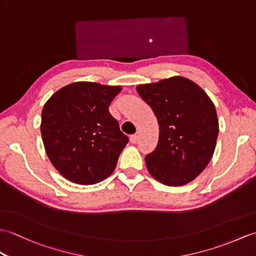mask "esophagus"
<instances>
[{"mask_svg":"<svg viewBox=\"0 0 256 256\" xmlns=\"http://www.w3.org/2000/svg\"><path fill=\"white\" fill-rule=\"evenodd\" d=\"M130 140H131V142L133 144H135L138 140V133H135L133 135H131V138H130Z\"/></svg>","mask_w":256,"mask_h":256,"instance_id":"esophagus-1","label":"esophagus"}]
</instances>
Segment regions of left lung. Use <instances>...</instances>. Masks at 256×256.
Instances as JSON below:
<instances>
[{"label":"left lung","instance_id":"8db88e82","mask_svg":"<svg viewBox=\"0 0 256 256\" xmlns=\"http://www.w3.org/2000/svg\"><path fill=\"white\" fill-rule=\"evenodd\" d=\"M160 125L156 148L145 156L150 174L168 186H182L202 172L219 133L214 103L192 80L172 77L138 86Z\"/></svg>","mask_w":256,"mask_h":256}]
</instances>
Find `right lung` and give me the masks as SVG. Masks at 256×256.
<instances>
[{
	"instance_id": "right-lung-1",
	"label": "right lung",
	"mask_w": 256,
	"mask_h": 256,
	"mask_svg": "<svg viewBox=\"0 0 256 256\" xmlns=\"http://www.w3.org/2000/svg\"><path fill=\"white\" fill-rule=\"evenodd\" d=\"M120 91L121 86L74 82L45 103L42 142L52 164L68 180L94 184L113 172L128 142L108 112Z\"/></svg>"
}]
</instances>
